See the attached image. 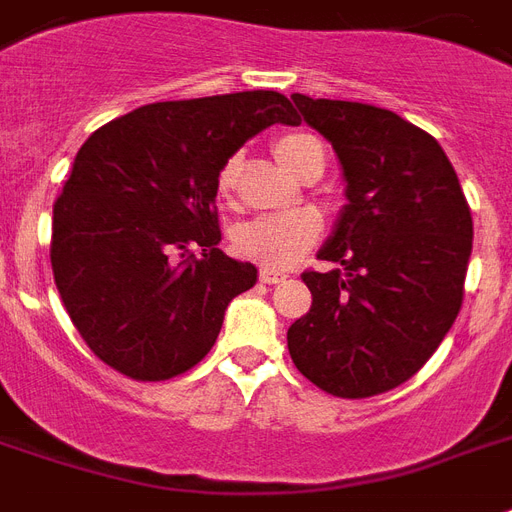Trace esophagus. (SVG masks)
<instances>
[{"label":"esophagus","instance_id":"1","mask_svg":"<svg viewBox=\"0 0 512 512\" xmlns=\"http://www.w3.org/2000/svg\"><path fill=\"white\" fill-rule=\"evenodd\" d=\"M284 279H287V276H284L282 271H271V268H263V271H260V282L263 284H279L284 282Z\"/></svg>","mask_w":512,"mask_h":512}]
</instances>
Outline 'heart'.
Here are the masks:
<instances>
[{"mask_svg":"<svg viewBox=\"0 0 512 512\" xmlns=\"http://www.w3.org/2000/svg\"><path fill=\"white\" fill-rule=\"evenodd\" d=\"M273 155L284 169H290L300 179L314 163H325V150L317 136L303 134V131L279 136L273 142ZM236 171H239V161L230 158L217 174V190L222 195H228L236 185ZM319 233H322V222L317 214H263L255 220L241 222L239 228L233 230V247L239 255L249 257L265 268H287L317 244Z\"/></svg>","mask_w":512,"mask_h":512,"instance_id":"obj_1","label":"heart"}]
</instances>
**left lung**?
I'll return each instance as SVG.
<instances>
[{"mask_svg":"<svg viewBox=\"0 0 512 512\" xmlns=\"http://www.w3.org/2000/svg\"><path fill=\"white\" fill-rule=\"evenodd\" d=\"M333 144L346 204L303 273L306 317L292 322L295 368L335 397H373L419 373L462 308L473 217L448 155L389 109L292 93Z\"/></svg>","mask_w":512,"mask_h":512,"instance_id":"left-lung-1","label":"left lung"}]
</instances>
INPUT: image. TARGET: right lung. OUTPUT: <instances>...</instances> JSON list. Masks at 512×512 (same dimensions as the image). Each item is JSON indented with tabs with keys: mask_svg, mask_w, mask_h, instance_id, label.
<instances>
[{
	"mask_svg": "<svg viewBox=\"0 0 512 512\" xmlns=\"http://www.w3.org/2000/svg\"><path fill=\"white\" fill-rule=\"evenodd\" d=\"M273 123L298 126L276 91L158 101L80 147L53 206L50 263L66 314L109 368L136 381L185 373L230 300L255 287V265L217 247L214 198L225 161Z\"/></svg>",
	"mask_w": 512,
	"mask_h": 512,
	"instance_id": "obj_1",
	"label": "right lung"
}]
</instances>
